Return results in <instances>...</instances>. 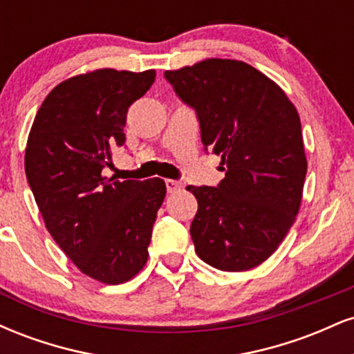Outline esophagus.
Listing matches in <instances>:
<instances>
[{"label": "esophagus", "mask_w": 354, "mask_h": 354, "mask_svg": "<svg viewBox=\"0 0 354 354\" xmlns=\"http://www.w3.org/2000/svg\"><path fill=\"white\" fill-rule=\"evenodd\" d=\"M166 189H168V193H174V191L181 189V181H176V180H166Z\"/></svg>", "instance_id": "esophagus-1"}]
</instances>
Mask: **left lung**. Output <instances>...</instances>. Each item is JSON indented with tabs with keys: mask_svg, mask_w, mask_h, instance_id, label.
Instances as JSON below:
<instances>
[{
	"mask_svg": "<svg viewBox=\"0 0 354 354\" xmlns=\"http://www.w3.org/2000/svg\"><path fill=\"white\" fill-rule=\"evenodd\" d=\"M165 78L196 111L205 151L225 165L218 186L186 188L198 200L194 250L221 271L261 265L301 203L308 165L298 111L278 84L243 61L206 59Z\"/></svg>",
	"mask_w": 354,
	"mask_h": 354,
	"instance_id": "8db88e82",
	"label": "left lung"
}]
</instances>
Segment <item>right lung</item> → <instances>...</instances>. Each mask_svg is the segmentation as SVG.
I'll use <instances>...</instances> for the list:
<instances>
[{"instance_id": "right-lung-1", "label": "right lung", "mask_w": 354, "mask_h": 354, "mask_svg": "<svg viewBox=\"0 0 354 354\" xmlns=\"http://www.w3.org/2000/svg\"><path fill=\"white\" fill-rule=\"evenodd\" d=\"M154 71L96 70L59 83L36 113L24 169L46 230L68 258L106 284L135 276L148 259L160 178H104L124 146L128 108L151 88Z\"/></svg>"}]
</instances>
